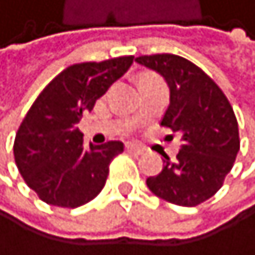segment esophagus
Wrapping results in <instances>:
<instances>
[{
    "instance_id": "1",
    "label": "esophagus",
    "mask_w": 255,
    "mask_h": 255,
    "mask_svg": "<svg viewBox=\"0 0 255 255\" xmlns=\"http://www.w3.org/2000/svg\"><path fill=\"white\" fill-rule=\"evenodd\" d=\"M127 151H130V153H135V154H143V148L138 146V144H127Z\"/></svg>"
}]
</instances>
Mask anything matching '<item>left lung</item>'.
Listing matches in <instances>:
<instances>
[{"instance_id":"obj_1","label":"left lung","mask_w":255,"mask_h":255,"mask_svg":"<svg viewBox=\"0 0 255 255\" xmlns=\"http://www.w3.org/2000/svg\"><path fill=\"white\" fill-rule=\"evenodd\" d=\"M135 61L159 73L169 86V106L161 125L180 135L176 159L162 154L164 167L146 179L148 189L180 207L200 205L221 189L239 151L233 107L217 83L189 60L161 53Z\"/></svg>"}]
</instances>
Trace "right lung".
Here are the masks:
<instances>
[{
  "instance_id": "add662e5",
  "label": "right lung",
  "mask_w": 255,
  "mask_h": 255,
  "mask_svg": "<svg viewBox=\"0 0 255 255\" xmlns=\"http://www.w3.org/2000/svg\"><path fill=\"white\" fill-rule=\"evenodd\" d=\"M131 63L133 57H119L71 65L38 94L16 133L14 159L40 200L76 208L106 185L109 164L124 151V143H89L86 148L78 124Z\"/></svg>"
}]
</instances>
